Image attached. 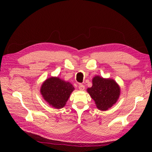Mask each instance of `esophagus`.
I'll use <instances>...</instances> for the list:
<instances>
[{"label":"esophagus","mask_w":152,"mask_h":152,"mask_svg":"<svg viewBox=\"0 0 152 152\" xmlns=\"http://www.w3.org/2000/svg\"><path fill=\"white\" fill-rule=\"evenodd\" d=\"M78 88H79V89L80 90V91H83V90H84V89H85V86H83V84H80Z\"/></svg>","instance_id":"obj_1"}]
</instances>
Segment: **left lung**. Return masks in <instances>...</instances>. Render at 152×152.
I'll list each match as a JSON object with an SVG mask.
<instances>
[{
	"label": "left lung",
	"mask_w": 152,
	"mask_h": 152,
	"mask_svg": "<svg viewBox=\"0 0 152 152\" xmlns=\"http://www.w3.org/2000/svg\"><path fill=\"white\" fill-rule=\"evenodd\" d=\"M96 107L106 110L115 104L119 98L120 89L114 80L96 76L93 79V86L88 89Z\"/></svg>",
	"instance_id": "left-lung-1"
}]
</instances>
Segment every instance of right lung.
<instances>
[{
    "mask_svg": "<svg viewBox=\"0 0 152 152\" xmlns=\"http://www.w3.org/2000/svg\"><path fill=\"white\" fill-rule=\"evenodd\" d=\"M74 89L69 82L61 80L58 77H51L42 85L40 93L50 105L56 108H61L65 105Z\"/></svg>",
    "mask_w": 152,
    "mask_h": 152,
    "instance_id": "1",
    "label": "right lung"
}]
</instances>
